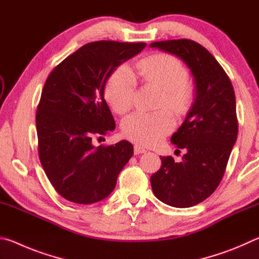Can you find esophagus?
I'll list each match as a JSON object with an SVG mask.
<instances>
[{
	"mask_svg": "<svg viewBox=\"0 0 259 259\" xmlns=\"http://www.w3.org/2000/svg\"><path fill=\"white\" fill-rule=\"evenodd\" d=\"M146 152V150L145 148H144L143 146H140V145H137V144H136V145L134 146V153L136 155L137 154H142V153H145Z\"/></svg>",
	"mask_w": 259,
	"mask_h": 259,
	"instance_id": "obj_1",
	"label": "esophagus"
}]
</instances>
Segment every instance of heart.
I'll return each instance as SVG.
<instances>
[{
  "label": "heart",
  "mask_w": 259,
  "mask_h": 259,
  "mask_svg": "<svg viewBox=\"0 0 259 259\" xmlns=\"http://www.w3.org/2000/svg\"><path fill=\"white\" fill-rule=\"evenodd\" d=\"M136 72L144 82L159 87L161 95L153 113L136 112L122 122L121 130L125 138L142 145H154L164 138L176 124L169 108L182 115L191 106L193 90L187 82L188 72L181 60L169 54H154L136 63ZM136 77L131 69L121 65L108 76L105 84V98L117 114H124L134 104Z\"/></svg>",
  "instance_id": "1"
}]
</instances>
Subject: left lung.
Returning <instances> with one entry per match:
<instances>
[{
  "instance_id": "obj_1",
  "label": "left lung",
  "mask_w": 259,
  "mask_h": 259,
  "mask_svg": "<svg viewBox=\"0 0 259 259\" xmlns=\"http://www.w3.org/2000/svg\"><path fill=\"white\" fill-rule=\"evenodd\" d=\"M152 48L179 57L195 80V100L181 128L171 137L177 148H185L182 162L161 157L153 174L154 195L165 204L188 208L202 202L224 176L238 137L235 94L230 77L214 57L187 38L151 43Z\"/></svg>"
}]
</instances>
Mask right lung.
<instances>
[{"mask_svg": "<svg viewBox=\"0 0 259 259\" xmlns=\"http://www.w3.org/2000/svg\"><path fill=\"white\" fill-rule=\"evenodd\" d=\"M145 47L144 42L87 43L48 76L35 117L38 157L64 199L78 204L105 199L133 156V144L126 140L98 147L93 140L115 128L104 99L108 76Z\"/></svg>", "mask_w": 259, "mask_h": 259, "instance_id": "1", "label": "right lung"}]
</instances>
